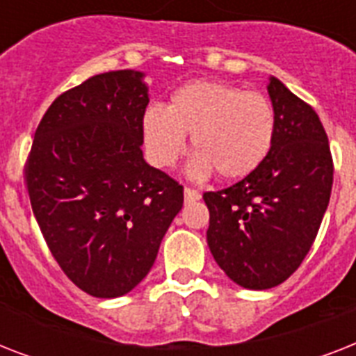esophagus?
Listing matches in <instances>:
<instances>
[{
	"instance_id": "obj_1",
	"label": "esophagus",
	"mask_w": 356,
	"mask_h": 356,
	"mask_svg": "<svg viewBox=\"0 0 356 356\" xmlns=\"http://www.w3.org/2000/svg\"><path fill=\"white\" fill-rule=\"evenodd\" d=\"M201 197V194L200 192H197V190H194V188H188V186H186V188H184V201H186V203H192V201H197Z\"/></svg>"
}]
</instances>
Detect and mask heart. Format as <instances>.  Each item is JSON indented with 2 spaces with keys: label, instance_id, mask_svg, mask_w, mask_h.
Listing matches in <instances>:
<instances>
[{
  "label": "heart",
  "instance_id": "obj_1",
  "mask_svg": "<svg viewBox=\"0 0 356 356\" xmlns=\"http://www.w3.org/2000/svg\"><path fill=\"white\" fill-rule=\"evenodd\" d=\"M275 111L259 92L218 81H194L179 86L166 108L149 107L142 118L145 151L159 168H172L192 134L195 155L188 175L240 179L268 159L275 140Z\"/></svg>",
  "mask_w": 356,
  "mask_h": 356
}]
</instances>
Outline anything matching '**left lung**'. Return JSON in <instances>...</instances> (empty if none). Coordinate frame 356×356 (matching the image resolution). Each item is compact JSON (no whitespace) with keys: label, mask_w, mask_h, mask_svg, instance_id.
I'll return each mask as SVG.
<instances>
[{"label":"left lung","mask_w":356,"mask_h":356,"mask_svg":"<svg viewBox=\"0 0 356 356\" xmlns=\"http://www.w3.org/2000/svg\"><path fill=\"white\" fill-rule=\"evenodd\" d=\"M277 129L270 155L229 188L205 192L207 243L233 282L268 290L298 270L332 188L329 138L314 108L277 77L268 83Z\"/></svg>","instance_id":"obj_1"}]
</instances>
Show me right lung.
Returning a JSON list of instances; mask_svg holds the SVG:
<instances>
[{
    "instance_id": "obj_1",
    "label": "right lung",
    "mask_w": 356,
    "mask_h": 356,
    "mask_svg": "<svg viewBox=\"0 0 356 356\" xmlns=\"http://www.w3.org/2000/svg\"><path fill=\"white\" fill-rule=\"evenodd\" d=\"M144 74L118 70L64 92L38 123L25 181L47 248L83 292H131L155 262L183 186L144 161Z\"/></svg>"
}]
</instances>
